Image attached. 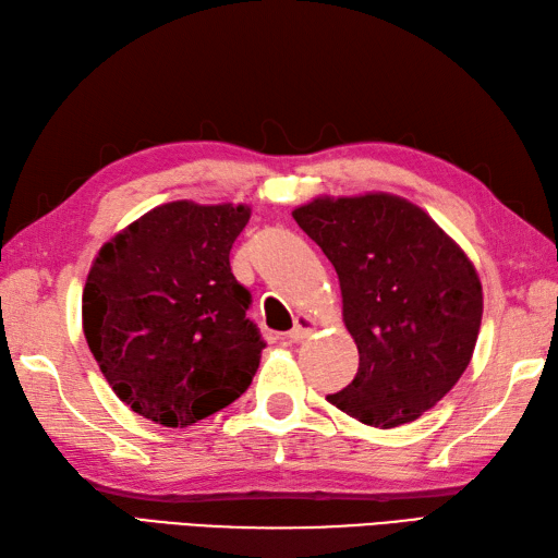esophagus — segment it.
I'll list each match as a JSON object with an SVG mask.
<instances>
[{
  "label": "esophagus",
  "mask_w": 558,
  "mask_h": 558,
  "mask_svg": "<svg viewBox=\"0 0 558 558\" xmlns=\"http://www.w3.org/2000/svg\"><path fill=\"white\" fill-rule=\"evenodd\" d=\"M315 329H317V322L315 319H312L310 315H298L293 329L287 333V338H289V341H293V343H301L303 338H307Z\"/></svg>",
  "instance_id": "esophagus-1"
}]
</instances>
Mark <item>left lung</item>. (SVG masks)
<instances>
[{
  "mask_svg": "<svg viewBox=\"0 0 558 558\" xmlns=\"http://www.w3.org/2000/svg\"><path fill=\"white\" fill-rule=\"evenodd\" d=\"M329 257L357 376L326 400L374 428L438 404L466 372L483 317L473 263L430 217L392 194L322 196L293 210Z\"/></svg>",
  "mask_w": 558,
  "mask_h": 558,
  "instance_id": "left-lung-1",
  "label": "left lung"
}]
</instances>
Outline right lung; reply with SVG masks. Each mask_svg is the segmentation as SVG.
<instances>
[{"label": "right lung", "instance_id": "obj_1", "mask_svg": "<svg viewBox=\"0 0 558 558\" xmlns=\"http://www.w3.org/2000/svg\"><path fill=\"white\" fill-rule=\"evenodd\" d=\"M248 206H158L104 243L83 291L87 345L132 412L186 428L251 386L265 341L229 251Z\"/></svg>", "mask_w": 558, "mask_h": 558}]
</instances>
